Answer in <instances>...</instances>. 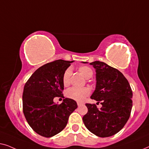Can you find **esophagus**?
<instances>
[{
  "instance_id": "34e87169",
  "label": "esophagus",
  "mask_w": 149,
  "mask_h": 149,
  "mask_svg": "<svg viewBox=\"0 0 149 149\" xmlns=\"http://www.w3.org/2000/svg\"><path fill=\"white\" fill-rule=\"evenodd\" d=\"M83 104V102H77V105H78V107H81V106H82Z\"/></svg>"
}]
</instances>
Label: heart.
Masks as SVG:
<instances>
[{
  "label": "heart",
  "instance_id": "1",
  "mask_svg": "<svg viewBox=\"0 0 149 149\" xmlns=\"http://www.w3.org/2000/svg\"><path fill=\"white\" fill-rule=\"evenodd\" d=\"M79 71L85 79H89L92 77L93 71L88 66H83L79 68ZM72 74L71 68H67L64 71L62 76V83L64 86H68L70 83V77ZM90 93V89L88 87H82V88H77V87H71L66 92V95L68 98L74 100L76 101H83L87 95Z\"/></svg>",
  "mask_w": 149,
  "mask_h": 149
}]
</instances>
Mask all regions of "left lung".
I'll return each instance as SVG.
<instances>
[{"mask_svg": "<svg viewBox=\"0 0 149 149\" xmlns=\"http://www.w3.org/2000/svg\"><path fill=\"white\" fill-rule=\"evenodd\" d=\"M89 64L95 68L96 80L91 98L100 102L102 107L98 109L94 104H86L88 112L83 121L95 136L109 137L118 133L129 119L133 93L128 81L117 69L100 61Z\"/></svg>", "mask_w": 149, "mask_h": 149, "instance_id": "1", "label": "left lung"}]
</instances>
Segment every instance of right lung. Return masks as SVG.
Masks as SVG:
<instances>
[{"label": "right lung", "instance_id": "add662e5", "mask_svg": "<svg viewBox=\"0 0 149 149\" xmlns=\"http://www.w3.org/2000/svg\"><path fill=\"white\" fill-rule=\"evenodd\" d=\"M73 62L58 60L47 63L38 68L24 85V116L32 130L44 137H52L62 131L77 108L76 102L67 97L60 104L54 102L55 97H64L62 76Z\"/></svg>", "mask_w": 149, "mask_h": 149}]
</instances>
